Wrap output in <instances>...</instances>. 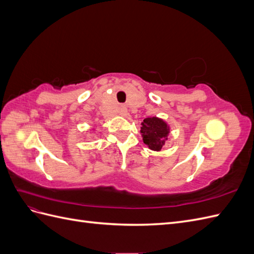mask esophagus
Here are the masks:
<instances>
[{"label":"esophagus","instance_id":"1","mask_svg":"<svg viewBox=\"0 0 254 254\" xmlns=\"http://www.w3.org/2000/svg\"><path fill=\"white\" fill-rule=\"evenodd\" d=\"M119 113L121 114V115H123V117H125V115H127V108L125 106H121L120 107V110H119Z\"/></svg>","mask_w":254,"mask_h":254}]
</instances>
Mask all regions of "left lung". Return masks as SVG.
I'll list each match as a JSON object with an SVG mask.
<instances>
[{
	"instance_id": "left-lung-1",
	"label": "left lung",
	"mask_w": 254,
	"mask_h": 254,
	"mask_svg": "<svg viewBox=\"0 0 254 254\" xmlns=\"http://www.w3.org/2000/svg\"><path fill=\"white\" fill-rule=\"evenodd\" d=\"M168 126L166 123L158 118H147L142 123L141 133L143 135V142L148 145L151 150H161L165 141L167 140Z\"/></svg>"
}]
</instances>
